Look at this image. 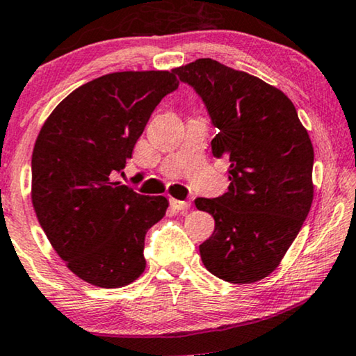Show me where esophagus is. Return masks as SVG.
<instances>
[{
	"mask_svg": "<svg viewBox=\"0 0 356 356\" xmlns=\"http://www.w3.org/2000/svg\"><path fill=\"white\" fill-rule=\"evenodd\" d=\"M169 203H171V207L174 209H177V211H187V209L190 208V202H182V200L171 198L169 200Z\"/></svg>",
	"mask_w": 356,
	"mask_h": 356,
	"instance_id": "34e87169",
	"label": "esophagus"
}]
</instances>
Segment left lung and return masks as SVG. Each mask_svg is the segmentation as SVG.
<instances>
[{
  "label": "left lung",
  "instance_id": "left-lung-1",
  "mask_svg": "<svg viewBox=\"0 0 356 356\" xmlns=\"http://www.w3.org/2000/svg\"><path fill=\"white\" fill-rule=\"evenodd\" d=\"M174 72L202 97L219 130L214 158L230 163L227 192L195 200L214 218L202 261L226 282H257L279 266L312 208V140L287 95L261 79L209 58Z\"/></svg>",
  "mask_w": 356,
  "mask_h": 356
}]
</instances>
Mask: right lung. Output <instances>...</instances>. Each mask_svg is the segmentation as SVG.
<instances>
[{"instance_id":"1","label":"right lung","mask_w":356,"mask_h":356,"mask_svg":"<svg viewBox=\"0 0 356 356\" xmlns=\"http://www.w3.org/2000/svg\"><path fill=\"white\" fill-rule=\"evenodd\" d=\"M177 87L169 71L106 74L69 93L40 130L32 153L35 214L59 258L85 282L118 289L145 271V234L169 202L116 177L154 108Z\"/></svg>"}]
</instances>
